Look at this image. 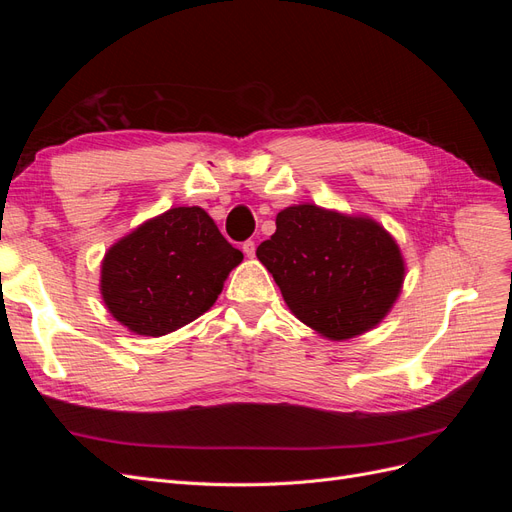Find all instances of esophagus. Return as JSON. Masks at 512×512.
<instances>
[{
  "label": "esophagus",
  "instance_id": "1",
  "mask_svg": "<svg viewBox=\"0 0 512 512\" xmlns=\"http://www.w3.org/2000/svg\"><path fill=\"white\" fill-rule=\"evenodd\" d=\"M241 250H243V254H245L247 258H254V256H256V243H254V241H245Z\"/></svg>",
  "mask_w": 512,
  "mask_h": 512
}]
</instances>
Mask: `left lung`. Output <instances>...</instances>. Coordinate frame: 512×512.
<instances>
[{
	"label": "left lung",
	"instance_id": "1",
	"mask_svg": "<svg viewBox=\"0 0 512 512\" xmlns=\"http://www.w3.org/2000/svg\"><path fill=\"white\" fill-rule=\"evenodd\" d=\"M256 256L290 312L331 342L378 327L406 277L404 256L382 224L312 203L277 213Z\"/></svg>",
	"mask_w": 512,
	"mask_h": 512
}]
</instances>
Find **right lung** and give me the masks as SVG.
I'll use <instances>...</instances> for the list:
<instances>
[{"mask_svg":"<svg viewBox=\"0 0 512 512\" xmlns=\"http://www.w3.org/2000/svg\"><path fill=\"white\" fill-rule=\"evenodd\" d=\"M243 254L200 207H173L108 247L100 294L128 331L162 337L203 316Z\"/></svg>","mask_w":512,"mask_h":512,"instance_id":"obj_1","label":"right lung"}]
</instances>
